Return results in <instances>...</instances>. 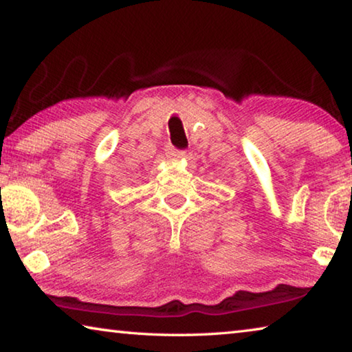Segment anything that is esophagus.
I'll return each mask as SVG.
<instances>
[{
    "mask_svg": "<svg viewBox=\"0 0 352 352\" xmlns=\"http://www.w3.org/2000/svg\"><path fill=\"white\" fill-rule=\"evenodd\" d=\"M166 155H168V158L172 160V162H180V160L184 158V152L183 151H177L175 147L169 146L166 148Z\"/></svg>",
    "mask_w": 352,
    "mask_h": 352,
    "instance_id": "34e87169",
    "label": "esophagus"
}]
</instances>
